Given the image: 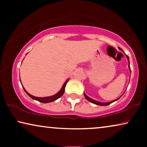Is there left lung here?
<instances>
[{
	"instance_id": "left-lung-1",
	"label": "left lung",
	"mask_w": 147,
	"mask_h": 147,
	"mask_svg": "<svg viewBox=\"0 0 147 147\" xmlns=\"http://www.w3.org/2000/svg\"><path fill=\"white\" fill-rule=\"evenodd\" d=\"M118 49H119L120 50H121L122 51H123V50H122L121 48H120V47H118ZM124 52V51H123ZM126 58H127V59H128V68H129V69H130V73H131V70H130V61H129V57H128V55H126ZM84 96H85V98H86V99L87 100H88V101L89 102H92V103H93V104H96V105H99V106H108V105H109V104H110L111 103H112V102H115V101H116V100H118V99H119V98L121 97V96H120V97H119L118 98H117V99H116V100H113V101H111V102H98V101H97V100H94V99H92V98H90V97H88V96L86 95V94H85V93H84Z\"/></svg>"
}]
</instances>
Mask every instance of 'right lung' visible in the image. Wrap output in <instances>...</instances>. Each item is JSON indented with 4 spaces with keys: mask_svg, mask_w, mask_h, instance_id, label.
I'll return each instance as SVG.
<instances>
[{
    "mask_svg": "<svg viewBox=\"0 0 147 147\" xmlns=\"http://www.w3.org/2000/svg\"><path fill=\"white\" fill-rule=\"evenodd\" d=\"M68 80H66V81L65 82V83L63 84V86H62V87H61V90H60L58 92L57 94H55V95L51 96H47V97H43V98L35 97V96H33L31 95V94H30L29 93H28V92L26 91V90L25 89V88H24L23 86H23L24 90H25V92H26V93H27V95L29 96V97H31L32 99H33V100H37V101H39L40 102H42V103H49V102H51L55 101V100H57L58 98H59L60 97H61V96H63L64 92H65V88L66 84L67 83ZM20 82H21V80H20Z\"/></svg>",
    "mask_w": 147,
    "mask_h": 147,
    "instance_id": "add662e5",
    "label": "right lung"
}]
</instances>
